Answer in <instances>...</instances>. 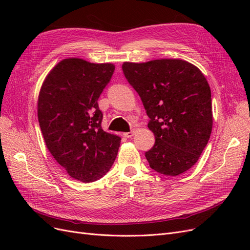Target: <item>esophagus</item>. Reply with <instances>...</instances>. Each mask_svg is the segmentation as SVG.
<instances>
[{
    "label": "esophagus",
    "instance_id": "1",
    "mask_svg": "<svg viewBox=\"0 0 250 250\" xmlns=\"http://www.w3.org/2000/svg\"><path fill=\"white\" fill-rule=\"evenodd\" d=\"M133 134H134V131H133V130H131V131H129V132H126V133H124L123 135H124L125 138H128V139H129V138H131V137H132Z\"/></svg>",
    "mask_w": 250,
    "mask_h": 250
}]
</instances>
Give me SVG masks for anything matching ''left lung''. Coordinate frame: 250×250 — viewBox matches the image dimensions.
I'll list each match as a JSON object with an SVG mask.
<instances>
[{
  "mask_svg": "<svg viewBox=\"0 0 250 250\" xmlns=\"http://www.w3.org/2000/svg\"><path fill=\"white\" fill-rule=\"evenodd\" d=\"M122 69L141 97L155 137L145 153L150 168L168 176L192 168L213 128L210 88L201 71L181 59L124 62Z\"/></svg>",
  "mask_w": 250,
  "mask_h": 250,
  "instance_id": "1",
  "label": "left lung"
}]
</instances>
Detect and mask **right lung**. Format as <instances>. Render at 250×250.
Segmentation results:
<instances>
[{"label":"right lung","instance_id":"obj_1","mask_svg":"<svg viewBox=\"0 0 250 250\" xmlns=\"http://www.w3.org/2000/svg\"><path fill=\"white\" fill-rule=\"evenodd\" d=\"M113 72L112 63L66 58L41 87L37 116L46 146L67 174L82 183L105 175L118 154L121 138L102 129L98 105Z\"/></svg>","mask_w":250,"mask_h":250}]
</instances>
